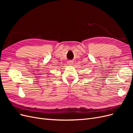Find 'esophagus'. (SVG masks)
I'll return each instance as SVG.
<instances>
[{
	"instance_id": "obj_1",
	"label": "esophagus",
	"mask_w": 133,
	"mask_h": 133,
	"mask_svg": "<svg viewBox=\"0 0 133 133\" xmlns=\"http://www.w3.org/2000/svg\"><path fill=\"white\" fill-rule=\"evenodd\" d=\"M68 64L69 65H72L73 64V62L71 61V60H69V61L68 62Z\"/></svg>"
}]
</instances>
